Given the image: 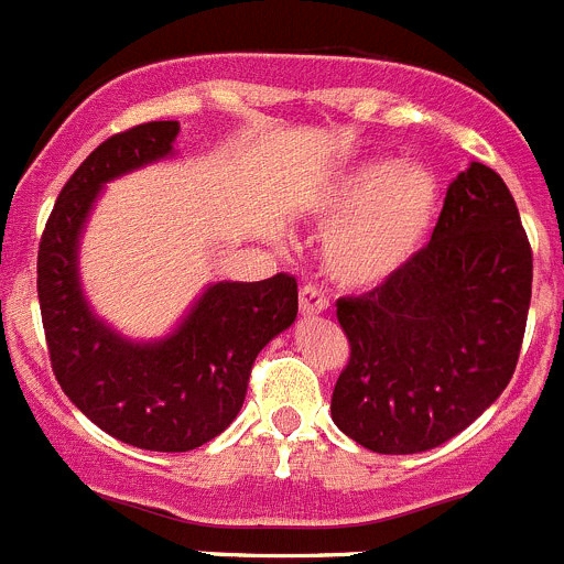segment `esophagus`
Listing matches in <instances>:
<instances>
[{"mask_svg": "<svg viewBox=\"0 0 564 564\" xmlns=\"http://www.w3.org/2000/svg\"><path fill=\"white\" fill-rule=\"evenodd\" d=\"M327 296L316 285H302V291H299V310H302V316H318V313L327 310Z\"/></svg>", "mask_w": 564, "mask_h": 564, "instance_id": "1", "label": "esophagus"}]
</instances>
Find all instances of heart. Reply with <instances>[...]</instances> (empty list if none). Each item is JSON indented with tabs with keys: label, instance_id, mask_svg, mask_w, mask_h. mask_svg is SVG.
<instances>
[{
	"label": "heart",
	"instance_id": "obj_1",
	"mask_svg": "<svg viewBox=\"0 0 564 564\" xmlns=\"http://www.w3.org/2000/svg\"><path fill=\"white\" fill-rule=\"evenodd\" d=\"M438 209V181L422 164L366 162L324 193L333 224L322 265L346 288H377L420 254Z\"/></svg>",
	"mask_w": 564,
	"mask_h": 564
}]
</instances>
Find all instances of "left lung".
I'll list each match as a JSON object with an SVG mask.
<instances>
[{
	"mask_svg": "<svg viewBox=\"0 0 564 564\" xmlns=\"http://www.w3.org/2000/svg\"><path fill=\"white\" fill-rule=\"evenodd\" d=\"M531 302V246L509 187L473 162L431 242L364 296L338 299L349 364L333 422L386 456L438 447L509 386Z\"/></svg>",
	"mask_w": 564,
	"mask_h": 564,
	"instance_id": "1",
	"label": "left lung"
}]
</instances>
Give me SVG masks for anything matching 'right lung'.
I'll use <instances>...</instances> for the list:
<instances>
[{
    "label": "right lung",
    "instance_id": "add662e5",
    "mask_svg": "<svg viewBox=\"0 0 564 564\" xmlns=\"http://www.w3.org/2000/svg\"><path fill=\"white\" fill-rule=\"evenodd\" d=\"M178 122L113 133L72 173L39 246V302L55 380L100 431L159 453H187L240 413L257 355L296 322V279L215 282L159 340H128L95 316L77 246L108 181L175 153Z\"/></svg>",
    "mask_w": 564,
    "mask_h": 564
}]
</instances>
